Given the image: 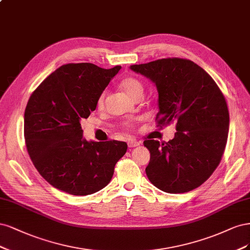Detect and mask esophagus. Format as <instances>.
Instances as JSON below:
<instances>
[{"mask_svg": "<svg viewBox=\"0 0 250 250\" xmlns=\"http://www.w3.org/2000/svg\"><path fill=\"white\" fill-rule=\"evenodd\" d=\"M127 144L130 147H136V146H138L140 143H139V141H137L135 139H130L127 141Z\"/></svg>", "mask_w": 250, "mask_h": 250, "instance_id": "1", "label": "esophagus"}]
</instances>
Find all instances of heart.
Returning a JSON list of instances; mask_svg holds the SVG:
<instances>
[{
	"mask_svg": "<svg viewBox=\"0 0 250 250\" xmlns=\"http://www.w3.org/2000/svg\"><path fill=\"white\" fill-rule=\"evenodd\" d=\"M120 87L134 99L141 98L143 91H144V86L143 83L140 81L138 78L133 77V76H127L125 77L122 81H120ZM104 102H106V92H102L96 101V106L99 109H103L104 106ZM133 123H127V127H133Z\"/></svg>",
	"mask_w": 250,
	"mask_h": 250,
	"instance_id": "obj_1",
	"label": "heart"
}]
</instances>
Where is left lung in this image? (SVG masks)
Here are the masks:
<instances>
[{
	"mask_svg": "<svg viewBox=\"0 0 250 250\" xmlns=\"http://www.w3.org/2000/svg\"><path fill=\"white\" fill-rule=\"evenodd\" d=\"M131 69L157 86V126L175 123L178 131L168 142L144 141L150 151L148 180L172 194L199 187L219 165L228 142L229 113L220 88L188 59L164 58L134 64Z\"/></svg>",
	"mask_w": 250,
	"mask_h": 250,
	"instance_id": "left-lung-1",
	"label": "left lung"
}]
</instances>
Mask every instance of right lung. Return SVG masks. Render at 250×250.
Listing matches in <instances>:
<instances>
[{"label": "right lung", "mask_w": 250, "mask_h": 250, "mask_svg": "<svg viewBox=\"0 0 250 250\" xmlns=\"http://www.w3.org/2000/svg\"><path fill=\"white\" fill-rule=\"evenodd\" d=\"M122 66L104 69L92 63H68L47 77L31 94L23 133L37 171L53 187L71 195H89L110 183L127 144L83 139L80 122Z\"/></svg>", "instance_id": "right-lung-1"}]
</instances>
